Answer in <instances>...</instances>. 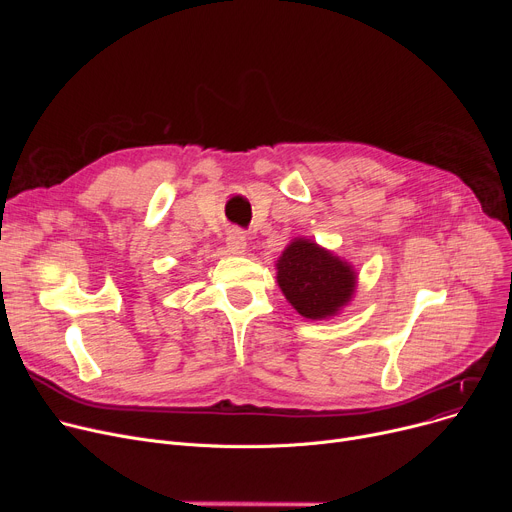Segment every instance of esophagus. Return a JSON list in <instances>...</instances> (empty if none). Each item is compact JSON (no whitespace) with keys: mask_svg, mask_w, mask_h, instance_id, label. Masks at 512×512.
Wrapping results in <instances>:
<instances>
[{"mask_svg":"<svg viewBox=\"0 0 512 512\" xmlns=\"http://www.w3.org/2000/svg\"><path fill=\"white\" fill-rule=\"evenodd\" d=\"M226 247H228L230 253H242V251H245V247H247L245 234H242V232L236 230V228H232V230L228 232V236H226Z\"/></svg>","mask_w":512,"mask_h":512,"instance_id":"esophagus-1","label":"esophagus"}]
</instances>
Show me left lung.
<instances>
[{"mask_svg":"<svg viewBox=\"0 0 512 512\" xmlns=\"http://www.w3.org/2000/svg\"><path fill=\"white\" fill-rule=\"evenodd\" d=\"M276 267L284 297L309 319H324L338 313L355 292L351 265L305 238L292 240Z\"/></svg>","mask_w":512,"mask_h":512,"instance_id":"1","label":"left lung"}]
</instances>
